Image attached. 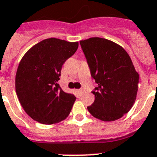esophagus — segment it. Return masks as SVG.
Segmentation results:
<instances>
[{
  "label": "esophagus",
  "mask_w": 157,
  "mask_h": 157,
  "mask_svg": "<svg viewBox=\"0 0 157 157\" xmlns=\"http://www.w3.org/2000/svg\"><path fill=\"white\" fill-rule=\"evenodd\" d=\"M76 92H77V94H78V96H82V95L83 94V93H84V90H82V89H81V90H76Z\"/></svg>",
  "instance_id": "esophagus-1"
}]
</instances>
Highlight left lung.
I'll return each mask as SVG.
<instances>
[{
  "mask_svg": "<svg viewBox=\"0 0 157 157\" xmlns=\"http://www.w3.org/2000/svg\"><path fill=\"white\" fill-rule=\"evenodd\" d=\"M80 45L97 84L88 111L103 121L121 118L130 110L138 90L139 75L130 57L122 47L104 38L81 40Z\"/></svg>",
  "mask_w": 157,
  "mask_h": 157,
  "instance_id": "left-lung-1",
  "label": "left lung"
}]
</instances>
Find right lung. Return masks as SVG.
Listing matches in <instances>:
<instances>
[{
	"label": "right lung",
	"instance_id": "obj_1",
	"mask_svg": "<svg viewBox=\"0 0 157 157\" xmlns=\"http://www.w3.org/2000/svg\"><path fill=\"white\" fill-rule=\"evenodd\" d=\"M78 42L49 38L31 48L21 59L16 75V92L26 113L44 124L67 117L75 96L58 84L63 64L73 56Z\"/></svg>",
	"mask_w": 157,
	"mask_h": 157
}]
</instances>
